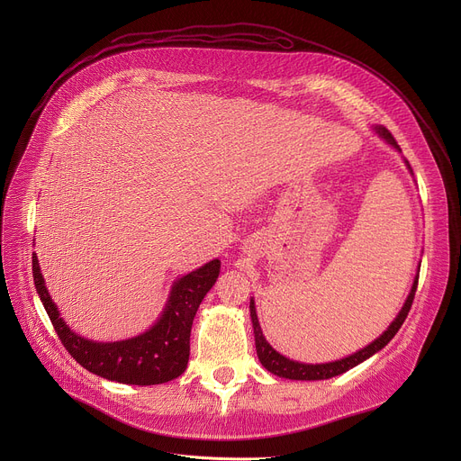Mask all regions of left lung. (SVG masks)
Wrapping results in <instances>:
<instances>
[{
	"instance_id": "8db88e82",
	"label": "left lung",
	"mask_w": 461,
	"mask_h": 461,
	"mask_svg": "<svg viewBox=\"0 0 461 461\" xmlns=\"http://www.w3.org/2000/svg\"><path fill=\"white\" fill-rule=\"evenodd\" d=\"M372 131L374 133L384 142L388 144L390 148L396 149L398 153H402V148L398 146V142L393 140V137L388 133V129L383 127V125H372ZM409 173L414 176L412 173V167L409 164L407 158H403ZM421 265V262H420ZM420 265H418V272L414 276V281H412V286H411V292L402 306V310L398 312V315L393 317V321L388 324L386 330L375 338L372 343H368L366 347H363L361 350L347 356V357H341V359H336V361H328V363H303V361H295V359H290L286 356H283L281 352H277L265 338V334H262V328H260V322H258V317H257V308H255V301L253 297L249 299V317H251V324H253V336H255V350H257V357L260 361V365L265 366L268 372H272L274 375H279V377H285V379H294V381H319V379H330V377H336L354 366H357L359 363L366 361L368 357H372L374 354H377L381 348H384L390 339L398 334V330L402 328V324L405 322L407 315H409V310L412 306V301H414V295H416V288H418V277H420Z\"/></svg>"
}]
</instances>
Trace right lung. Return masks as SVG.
Here are the masks:
<instances>
[{
  "mask_svg": "<svg viewBox=\"0 0 461 461\" xmlns=\"http://www.w3.org/2000/svg\"><path fill=\"white\" fill-rule=\"evenodd\" d=\"M221 274V260L176 277L157 321L146 332L120 341H93L82 338L59 315L52 301L36 253L32 277L40 301L68 352L89 372L123 384H160L184 374L189 361V336L196 310Z\"/></svg>",
  "mask_w": 461,
  "mask_h": 461,
  "instance_id": "add662e5",
  "label": "right lung"
}]
</instances>
